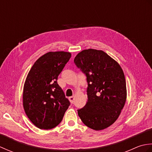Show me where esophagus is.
<instances>
[{"mask_svg": "<svg viewBox=\"0 0 152 152\" xmlns=\"http://www.w3.org/2000/svg\"><path fill=\"white\" fill-rule=\"evenodd\" d=\"M69 101H70L71 103H73L74 101V96H71L69 97Z\"/></svg>", "mask_w": 152, "mask_h": 152, "instance_id": "obj_1", "label": "esophagus"}]
</instances>
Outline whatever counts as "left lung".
I'll use <instances>...</instances> for the list:
<instances>
[{
    "instance_id": "obj_1",
    "label": "left lung",
    "mask_w": 152,
    "mask_h": 152,
    "mask_svg": "<svg viewBox=\"0 0 152 152\" xmlns=\"http://www.w3.org/2000/svg\"><path fill=\"white\" fill-rule=\"evenodd\" d=\"M74 62L88 82V101L78 110L79 117L92 129H104L116 121L125 105L127 89L124 71L102 50H83Z\"/></svg>"
}]
</instances>
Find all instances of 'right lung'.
Listing matches in <instances>:
<instances>
[{
  "instance_id": "1",
  "label": "right lung",
  "mask_w": 152,
  "mask_h": 152,
  "mask_svg": "<svg viewBox=\"0 0 152 152\" xmlns=\"http://www.w3.org/2000/svg\"><path fill=\"white\" fill-rule=\"evenodd\" d=\"M70 57L69 52H48L37 60L28 73L23 104L28 119L40 129L56 127L70 106L57 78Z\"/></svg>"
}]
</instances>
